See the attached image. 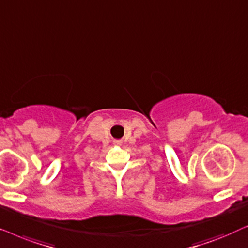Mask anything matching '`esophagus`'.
I'll return each instance as SVG.
<instances>
[{"label":"esophagus","instance_id":"obj_1","mask_svg":"<svg viewBox=\"0 0 248 248\" xmlns=\"http://www.w3.org/2000/svg\"><path fill=\"white\" fill-rule=\"evenodd\" d=\"M114 143H115V144H119V141H118V140H115V141H114Z\"/></svg>","mask_w":248,"mask_h":248}]
</instances>
